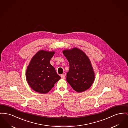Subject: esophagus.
I'll return each mask as SVG.
<instances>
[{
	"mask_svg": "<svg viewBox=\"0 0 128 128\" xmlns=\"http://www.w3.org/2000/svg\"><path fill=\"white\" fill-rule=\"evenodd\" d=\"M61 77L62 79H64L65 78V75H64V74H61Z\"/></svg>",
	"mask_w": 128,
	"mask_h": 128,
	"instance_id": "esophagus-1",
	"label": "esophagus"
}]
</instances>
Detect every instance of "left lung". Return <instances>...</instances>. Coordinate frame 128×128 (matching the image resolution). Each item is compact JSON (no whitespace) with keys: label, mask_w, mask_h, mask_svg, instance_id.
Returning <instances> with one entry per match:
<instances>
[{"label":"left lung","mask_w":128,"mask_h":128,"mask_svg":"<svg viewBox=\"0 0 128 128\" xmlns=\"http://www.w3.org/2000/svg\"><path fill=\"white\" fill-rule=\"evenodd\" d=\"M70 64L67 81L77 92L90 88L95 80V73L90 58L82 50L73 48L63 51Z\"/></svg>","instance_id":"8db88e82"}]
</instances>
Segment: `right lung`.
I'll return each mask as SVG.
<instances>
[{
  "label": "right lung",
  "instance_id": "add662e5",
  "mask_svg": "<svg viewBox=\"0 0 128 128\" xmlns=\"http://www.w3.org/2000/svg\"><path fill=\"white\" fill-rule=\"evenodd\" d=\"M54 51H38L32 58L26 70V79L33 90L46 94L60 78L50 61Z\"/></svg>",
  "mask_w": 128,
  "mask_h": 128
}]
</instances>
